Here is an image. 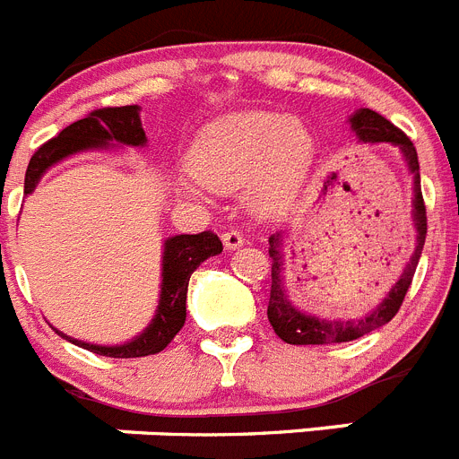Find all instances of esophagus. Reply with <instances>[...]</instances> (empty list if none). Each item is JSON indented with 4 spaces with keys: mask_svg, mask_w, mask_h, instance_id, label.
I'll return each instance as SVG.
<instances>
[{
    "mask_svg": "<svg viewBox=\"0 0 459 459\" xmlns=\"http://www.w3.org/2000/svg\"><path fill=\"white\" fill-rule=\"evenodd\" d=\"M243 241H246V238H243V234L238 232V230H227V232L222 234V243H225L227 250L238 248V246H243Z\"/></svg>",
    "mask_w": 459,
    "mask_h": 459,
    "instance_id": "34e87169",
    "label": "esophagus"
}]
</instances>
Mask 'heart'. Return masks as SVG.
Here are the masks:
<instances>
[{"mask_svg": "<svg viewBox=\"0 0 459 459\" xmlns=\"http://www.w3.org/2000/svg\"><path fill=\"white\" fill-rule=\"evenodd\" d=\"M315 140L301 121L271 112H238L213 121L190 152L195 179L181 181L186 193L202 184L234 188L248 181L262 209H278L294 197L312 163Z\"/></svg>", "mask_w": 459, "mask_h": 459, "instance_id": "heart-1", "label": "heart"}]
</instances>
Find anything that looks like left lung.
Wrapping results in <instances>:
<instances>
[{
	"mask_svg": "<svg viewBox=\"0 0 459 459\" xmlns=\"http://www.w3.org/2000/svg\"><path fill=\"white\" fill-rule=\"evenodd\" d=\"M351 128L356 131V137L363 142H391L397 149H403L407 156L409 169L413 174V221H416V230H419V243L411 255V262L407 269L403 271L400 280L395 282L388 296L384 299L375 312H370L363 319H351V322H326V319L310 317L303 315L301 310H296L290 303L282 287V278H280V253H278V237H271L269 243V257H271V296H269V322L273 326L275 335L280 340H285L290 344H331V342H350V340H359L363 335L372 333L375 328L384 326L391 322L397 315L400 306H403L404 296H407L409 285H411L416 266H419L420 253L425 246V234H428V216H425V202L423 193H420V172H419V156H416V147L413 142L400 131L397 126H393L386 117H381L375 109H359L356 115H351Z\"/></svg>",
	"mask_w": 459,
	"mask_h": 459,
	"instance_id": "8db88e82",
	"label": "left lung"
}]
</instances>
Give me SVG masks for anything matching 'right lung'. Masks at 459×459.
Here are the masks:
<instances>
[{
	"mask_svg": "<svg viewBox=\"0 0 459 459\" xmlns=\"http://www.w3.org/2000/svg\"><path fill=\"white\" fill-rule=\"evenodd\" d=\"M108 142H119V144H131L140 147L147 142L142 131L137 105H121V108H99L91 109L84 119L66 126L62 133L46 144H40L31 156L30 168L24 174V195H30L39 184L40 174L46 172L52 163L89 147H105ZM222 253V243L218 234L211 230L200 234H179L165 241L163 253V291H160V306H158L156 319L149 324V328L142 335H137L133 342L121 344V347H99V344H87L71 340L84 350L100 356H112V359H140V356L158 354L163 351L174 335L179 333L186 322V294H188V280L193 271L213 255Z\"/></svg>",
	"mask_w": 459,
	"mask_h": 459,
	"instance_id": "obj_1",
	"label": "right lung"
}]
</instances>
